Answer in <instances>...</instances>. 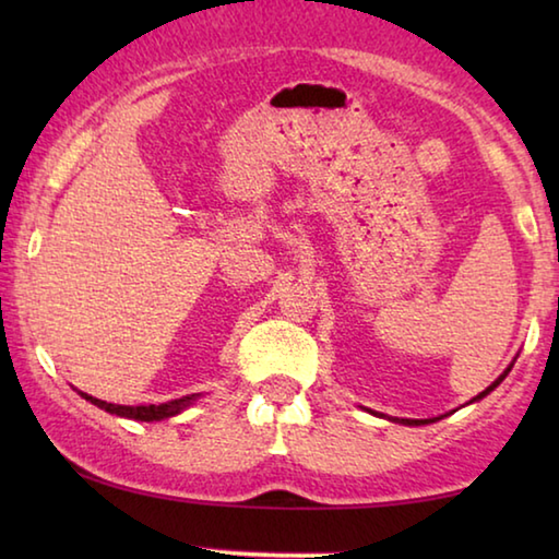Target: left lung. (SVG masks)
<instances>
[{"mask_svg":"<svg viewBox=\"0 0 559 559\" xmlns=\"http://www.w3.org/2000/svg\"><path fill=\"white\" fill-rule=\"evenodd\" d=\"M508 372H510V367H508V370H506L503 374H500V377H498V380H496L493 384H490V386H488V390H484V392H480L478 396H473V402H476V400H484V396H486L488 392H493V390H496V386H498L500 382H503V380H506V374H508ZM394 421H402V424H416V427H419V424H429V421H437V419H424V421H421V419H394Z\"/></svg>","mask_w":559,"mask_h":559,"instance_id":"obj_1","label":"left lung"}]
</instances>
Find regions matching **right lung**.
Instances as JSON below:
<instances>
[{
  "mask_svg": "<svg viewBox=\"0 0 559 559\" xmlns=\"http://www.w3.org/2000/svg\"><path fill=\"white\" fill-rule=\"evenodd\" d=\"M91 404L100 406V409H106L110 414H118V416H128V419H138V421H159V419H167V416H175L185 409L189 402H194V394H187V396H179V400H169L165 404H147V406H122V404H108L103 400H96V396H88L83 394Z\"/></svg>",
  "mask_w": 559,
  "mask_h": 559,
  "instance_id": "right-lung-1",
  "label": "right lung"
}]
</instances>
